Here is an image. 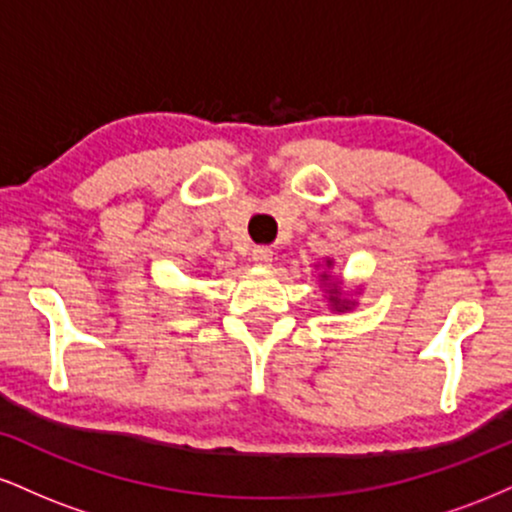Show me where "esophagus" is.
Instances as JSON below:
<instances>
[{
    "label": "esophagus",
    "mask_w": 512,
    "mask_h": 512,
    "mask_svg": "<svg viewBox=\"0 0 512 512\" xmlns=\"http://www.w3.org/2000/svg\"><path fill=\"white\" fill-rule=\"evenodd\" d=\"M274 260V252L269 248H255L252 250V262L257 264V267H269Z\"/></svg>",
    "instance_id": "1"
}]
</instances>
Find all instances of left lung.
Wrapping results in <instances>:
<instances>
[{
	"instance_id": "1",
	"label": "left lung",
	"mask_w": 512,
	"mask_h": 512,
	"mask_svg": "<svg viewBox=\"0 0 512 512\" xmlns=\"http://www.w3.org/2000/svg\"><path fill=\"white\" fill-rule=\"evenodd\" d=\"M320 267V264H317ZM332 267H334V260L332 257H327L325 260V269L320 272V289L325 291V298H327V305H330L332 313H346V310H354L356 308V301L349 296V293H344V281H339V276H332ZM361 289H356V293ZM354 293V291H351Z\"/></svg>"
}]
</instances>
